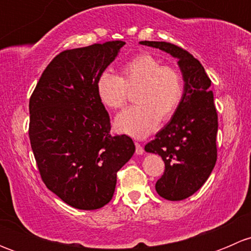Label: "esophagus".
<instances>
[{
    "label": "esophagus",
    "instance_id": "esophagus-1",
    "mask_svg": "<svg viewBox=\"0 0 251 251\" xmlns=\"http://www.w3.org/2000/svg\"><path fill=\"white\" fill-rule=\"evenodd\" d=\"M135 146H136V153L140 154V155H141V154H143V151H144L143 146H142V144L138 143V142H136Z\"/></svg>",
    "mask_w": 251,
    "mask_h": 251
}]
</instances>
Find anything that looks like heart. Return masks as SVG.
I'll return each instance as SVG.
<instances>
[{"label": "heart", "instance_id": "1", "mask_svg": "<svg viewBox=\"0 0 251 251\" xmlns=\"http://www.w3.org/2000/svg\"><path fill=\"white\" fill-rule=\"evenodd\" d=\"M138 105L118 115L115 127L120 132L143 138L153 132L159 121L170 120L181 105L184 81L174 65H163L159 58L141 53L126 62L120 76L103 72L96 81L98 100L109 109H123L128 102V91H136Z\"/></svg>", "mask_w": 251, "mask_h": 251}]
</instances>
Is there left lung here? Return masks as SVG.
<instances>
[{"label":"left lung","mask_w":251,"mask_h":251,"mask_svg":"<svg viewBox=\"0 0 251 251\" xmlns=\"http://www.w3.org/2000/svg\"><path fill=\"white\" fill-rule=\"evenodd\" d=\"M178 59L184 80L181 105L170 123L144 147L163 158L165 170L155 189L168 201H182L205 183L217 160V111L211 80L203 65L188 50L164 41H141Z\"/></svg>","instance_id":"8db88e82"}]
</instances>
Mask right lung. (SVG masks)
<instances>
[{"label":"right lung","mask_w":251,"mask_h":251,"mask_svg":"<svg viewBox=\"0 0 251 251\" xmlns=\"http://www.w3.org/2000/svg\"><path fill=\"white\" fill-rule=\"evenodd\" d=\"M124 41L67 50L42 73L29 100V137L41 178L64 203L96 210L113 198L116 174L135 153L126 135L110 133L96 81Z\"/></svg>","instance_id":"1"}]
</instances>
